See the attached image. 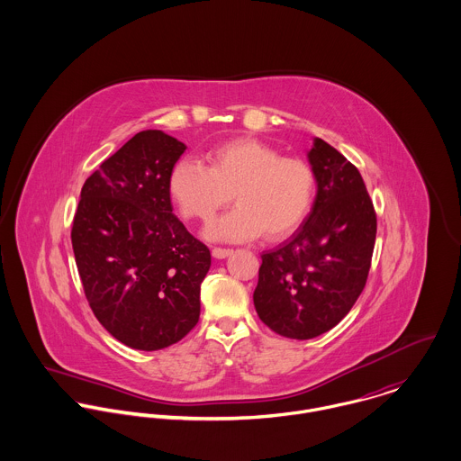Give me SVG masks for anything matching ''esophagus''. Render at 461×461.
<instances>
[{
    "label": "esophagus",
    "mask_w": 461,
    "mask_h": 461,
    "mask_svg": "<svg viewBox=\"0 0 461 461\" xmlns=\"http://www.w3.org/2000/svg\"><path fill=\"white\" fill-rule=\"evenodd\" d=\"M230 254H232L230 249H212V258H214V259H225V258H229Z\"/></svg>",
    "instance_id": "esophagus-1"
}]
</instances>
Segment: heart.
Returning <instances> with one entry per match:
<instances>
[{"instance_id":"b5f03b06","label":"heart","mask_w":461,"mask_h":461,"mask_svg":"<svg viewBox=\"0 0 461 461\" xmlns=\"http://www.w3.org/2000/svg\"><path fill=\"white\" fill-rule=\"evenodd\" d=\"M209 167L195 159L176 161L168 194L186 218L209 220L232 200L236 207L212 220L205 236L216 241H250L289 236L307 216L314 194L312 167L300 158H284L254 138H236L207 154Z\"/></svg>"}]
</instances>
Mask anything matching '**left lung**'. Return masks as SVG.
Here are the masks:
<instances>
[{
	"mask_svg": "<svg viewBox=\"0 0 461 461\" xmlns=\"http://www.w3.org/2000/svg\"><path fill=\"white\" fill-rule=\"evenodd\" d=\"M307 159L318 186L311 214L289 241L261 256L254 291L264 325L298 340L329 331L351 311L376 240V212L360 172L321 138Z\"/></svg>",
	"mask_w": 461,
	"mask_h": 461,
	"instance_id": "1",
	"label": "left lung"
}]
</instances>
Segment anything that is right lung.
<instances>
[{"label": "right lung", "instance_id": "1", "mask_svg": "<svg viewBox=\"0 0 461 461\" xmlns=\"http://www.w3.org/2000/svg\"><path fill=\"white\" fill-rule=\"evenodd\" d=\"M186 145L136 132L83 185L72 250L99 323L132 349L156 351L198 323L211 254L172 212L168 174Z\"/></svg>", "mask_w": 461, "mask_h": 461}]
</instances>
